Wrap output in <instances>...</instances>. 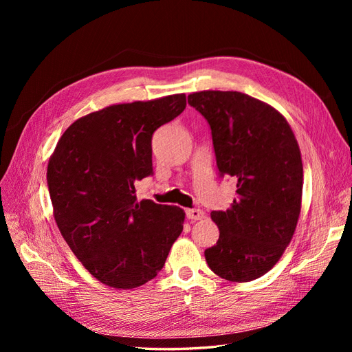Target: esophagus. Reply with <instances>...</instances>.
Returning a JSON list of instances; mask_svg holds the SVG:
<instances>
[{
  "label": "esophagus",
  "instance_id": "1",
  "mask_svg": "<svg viewBox=\"0 0 352 352\" xmlns=\"http://www.w3.org/2000/svg\"><path fill=\"white\" fill-rule=\"evenodd\" d=\"M186 217L190 220H201V219H204V211L199 208H188Z\"/></svg>",
  "mask_w": 352,
  "mask_h": 352
}]
</instances>
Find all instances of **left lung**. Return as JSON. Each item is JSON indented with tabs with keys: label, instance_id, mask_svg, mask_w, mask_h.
I'll return each instance as SVG.
<instances>
[{
	"label": "left lung",
	"instance_id": "1",
	"mask_svg": "<svg viewBox=\"0 0 352 352\" xmlns=\"http://www.w3.org/2000/svg\"><path fill=\"white\" fill-rule=\"evenodd\" d=\"M211 129L221 177L236 180L226 211H211L220 236L206 250L208 267L230 282L261 278L289 245L301 211L302 162L285 117L236 91L188 95Z\"/></svg>",
	"mask_w": 352,
	"mask_h": 352
}]
</instances>
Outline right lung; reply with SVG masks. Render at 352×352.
Segmentation results:
<instances>
[{
	"label": "right lung",
	"mask_w": 352,
	"mask_h": 352,
	"mask_svg": "<svg viewBox=\"0 0 352 352\" xmlns=\"http://www.w3.org/2000/svg\"><path fill=\"white\" fill-rule=\"evenodd\" d=\"M185 107V94L110 105L70 124L50 158L57 226L101 283L132 289L154 279L184 230L182 208L138 202L135 182L153 175L154 132Z\"/></svg>",
	"instance_id": "obj_1"
}]
</instances>
